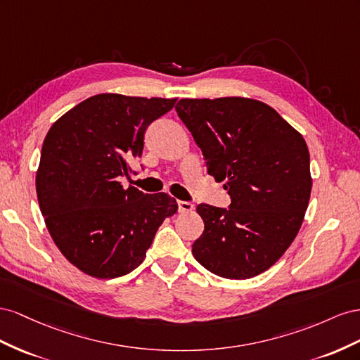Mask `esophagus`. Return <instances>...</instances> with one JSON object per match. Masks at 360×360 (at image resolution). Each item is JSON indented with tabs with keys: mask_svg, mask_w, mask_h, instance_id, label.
Masks as SVG:
<instances>
[{
	"mask_svg": "<svg viewBox=\"0 0 360 360\" xmlns=\"http://www.w3.org/2000/svg\"><path fill=\"white\" fill-rule=\"evenodd\" d=\"M178 210L181 212H191L193 211V203L187 200H178Z\"/></svg>",
	"mask_w": 360,
	"mask_h": 360,
	"instance_id": "esophagus-1",
	"label": "esophagus"
}]
</instances>
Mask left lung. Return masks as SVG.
<instances>
[{
    "mask_svg": "<svg viewBox=\"0 0 360 360\" xmlns=\"http://www.w3.org/2000/svg\"><path fill=\"white\" fill-rule=\"evenodd\" d=\"M174 108L231 196L229 208L198 205L205 229L193 243L194 258L226 279L269 270L294 241L309 203L304 139L255 99H181Z\"/></svg>",
    "mask_w": 360,
    "mask_h": 360,
    "instance_id": "8db88e82",
    "label": "left lung"
}]
</instances>
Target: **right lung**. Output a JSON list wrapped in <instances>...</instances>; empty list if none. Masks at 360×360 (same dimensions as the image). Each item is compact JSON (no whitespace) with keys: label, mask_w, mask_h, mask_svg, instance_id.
<instances>
[{"label":"right lung","mask_w":360,"mask_h":360,"mask_svg":"<svg viewBox=\"0 0 360 360\" xmlns=\"http://www.w3.org/2000/svg\"><path fill=\"white\" fill-rule=\"evenodd\" d=\"M176 99L102 94L79 102L49 128L36 176L39 207L60 252L99 279L131 273L178 210L166 193L123 188L141 157L146 129Z\"/></svg>","instance_id":"obj_1"}]
</instances>
